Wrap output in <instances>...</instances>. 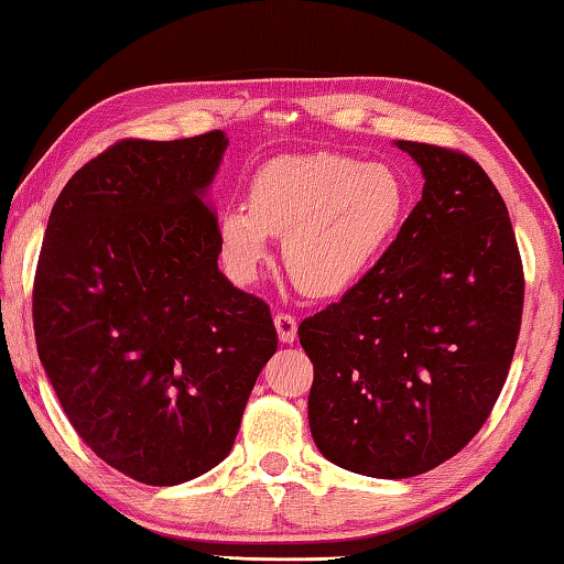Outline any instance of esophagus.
<instances>
[{
	"label": "esophagus",
	"instance_id": "34e87169",
	"mask_svg": "<svg viewBox=\"0 0 564 564\" xmlns=\"http://www.w3.org/2000/svg\"><path fill=\"white\" fill-rule=\"evenodd\" d=\"M273 324H275V330H279L281 344H293V341H296L299 324H296V318H293L291 314H279V316L273 318Z\"/></svg>",
	"mask_w": 564,
	"mask_h": 564
}]
</instances>
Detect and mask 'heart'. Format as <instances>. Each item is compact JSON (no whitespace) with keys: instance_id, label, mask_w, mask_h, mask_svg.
Returning a JSON list of instances; mask_svg holds the SVG:
<instances>
[{"instance_id":"1","label":"heart","mask_w":564,"mask_h":564,"mask_svg":"<svg viewBox=\"0 0 564 564\" xmlns=\"http://www.w3.org/2000/svg\"><path fill=\"white\" fill-rule=\"evenodd\" d=\"M406 185L383 163L336 153L268 160L248 187V205L220 213V253L238 281H253L283 236V263L301 291L341 296L361 283L394 240Z\"/></svg>"}]
</instances>
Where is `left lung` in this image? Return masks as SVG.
Listing matches in <instances>:
<instances>
[{"label": "left lung", "mask_w": 564, "mask_h": 564, "mask_svg": "<svg viewBox=\"0 0 564 564\" xmlns=\"http://www.w3.org/2000/svg\"><path fill=\"white\" fill-rule=\"evenodd\" d=\"M424 191L394 243L299 326L308 426L336 467L406 479L469 444L505 387L524 279L507 205L475 160L397 140Z\"/></svg>", "instance_id": "1"}]
</instances>
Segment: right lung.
Instances as JSON below:
<instances>
[{"label":"right lung","instance_id":"1","mask_svg":"<svg viewBox=\"0 0 564 564\" xmlns=\"http://www.w3.org/2000/svg\"><path fill=\"white\" fill-rule=\"evenodd\" d=\"M228 138L122 140L62 187L34 338L62 409L97 457L153 487L216 467L279 336L218 268L208 200Z\"/></svg>","mask_w":564,"mask_h":564}]
</instances>
